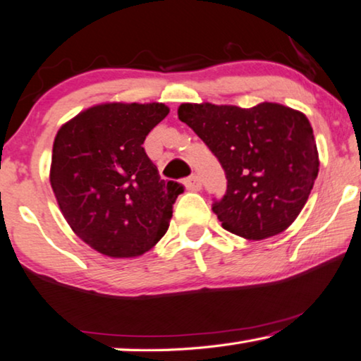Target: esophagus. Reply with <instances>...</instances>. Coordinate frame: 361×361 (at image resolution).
I'll return each instance as SVG.
<instances>
[{
	"mask_svg": "<svg viewBox=\"0 0 361 361\" xmlns=\"http://www.w3.org/2000/svg\"><path fill=\"white\" fill-rule=\"evenodd\" d=\"M184 185H185V189L190 190V192H197V190L202 189V182L197 176L187 177V179L184 180Z\"/></svg>",
	"mask_w": 361,
	"mask_h": 361,
	"instance_id": "obj_1",
	"label": "esophagus"
}]
</instances>
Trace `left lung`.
<instances>
[{
  "mask_svg": "<svg viewBox=\"0 0 361 361\" xmlns=\"http://www.w3.org/2000/svg\"><path fill=\"white\" fill-rule=\"evenodd\" d=\"M177 114L226 174V193L212 207L221 226L249 241L285 231L300 215L319 172L305 114L275 102L250 109L182 104Z\"/></svg>",
  "mask_w": 361,
  "mask_h": 361,
  "instance_id": "obj_1",
  "label": "left lung"
}]
</instances>
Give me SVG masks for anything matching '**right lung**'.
<instances>
[{
    "instance_id": "add662e5",
    "label": "right lung",
    "mask_w": 361,
    "mask_h": 361,
    "mask_svg": "<svg viewBox=\"0 0 361 361\" xmlns=\"http://www.w3.org/2000/svg\"><path fill=\"white\" fill-rule=\"evenodd\" d=\"M169 114L164 104H99L61 125L50 184L76 236L109 257H137L164 236L184 192L161 179L145 153L146 135Z\"/></svg>"
}]
</instances>
